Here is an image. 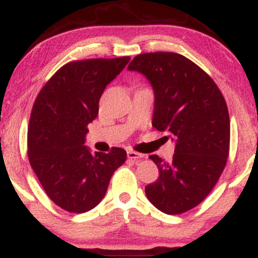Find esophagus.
I'll list each match as a JSON object with an SVG mask.
<instances>
[{
    "label": "esophagus",
    "instance_id": "obj_1",
    "mask_svg": "<svg viewBox=\"0 0 258 258\" xmlns=\"http://www.w3.org/2000/svg\"><path fill=\"white\" fill-rule=\"evenodd\" d=\"M128 157L130 160H134L135 162H139L140 160L144 159V155L140 154V152L130 150V151H128Z\"/></svg>",
    "mask_w": 258,
    "mask_h": 258
}]
</instances>
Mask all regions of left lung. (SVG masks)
Segmentation results:
<instances>
[{"instance_id": "8db88e82", "label": "left lung", "mask_w": 258, "mask_h": 258, "mask_svg": "<svg viewBox=\"0 0 258 258\" xmlns=\"http://www.w3.org/2000/svg\"><path fill=\"white\" fill-rule=\"evenodd\" d=\"M128 69L154 88L152 126L176 140L171 161L149 156L160 176L145 187L146 197L165 214H182L201 204L223 173L230 148L228 106L212 77L181 54L145 52Z\"/></svg>"}]
</instances>
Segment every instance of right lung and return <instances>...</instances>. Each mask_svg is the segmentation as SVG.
Returning a JSON list of instances; mask_svg holds the SVG:
<instances>
[{
    "label": "right lung",
    "mask_w": 258,
    "mask_h": 258,
    "mask_svg": "<svg viewBox=\"0 0 258 258\" xmlns=\"http://www.w3.org/2000/svg\"><path fill=\"white\" fill-rule=\"evenodd\" d=\"M130 56L87 59L60 68L35 98L28 125V159L46 196L70 213H85L103 199L126 151L91 152L87 125L98 114L104 88Z\"/></svg>",
    "instance_id": "1"
}]
</instances>
